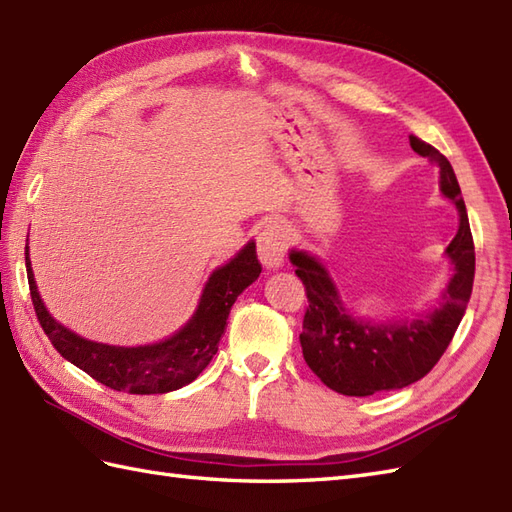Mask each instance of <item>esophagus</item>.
Segmentation results:
<instances>
[{
  "mask_svg": "<svg viewBox=\"0 0 512 512\" xmlns=\"http://www.w3.org/2000/svg\"><path fill=\"white\" fill-rule=\"evenodd\" d=\"M286 247H289V230L278 221L269 223L258 234V258L267 269H278L284 265Z\"/></svg>",
  "mask_w": 512,
  "mask_h": 512,
  "instance_id": "1",
  "label": "esophagus"
}]
</instances>
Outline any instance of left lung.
Instances as JSON below:
<instances>
[{
    "label": "left lung",
    "mask_w": 512,
    "mask_h": 512,
    "mask_svg": "<svg viewBox=\"0 0 512 512\" xmlns=\"http://www.w3.org/2000/svg\"><path fill=\"white\" fill-rule=\"evenodd\" d=\"M410 147L439 167V189L458 210V232L445 249L452 276L439 304L406 319H363L343 304L328 267L315 254L306 249L289 254L308 297L299 334L304 360L323 384L341 395L365 397L421 380L447 350L471 297L476 252L456 173L439 149L417 136H410Z\"/></svg>",
    "instance_id": "8db88e82"
}]
</instances>
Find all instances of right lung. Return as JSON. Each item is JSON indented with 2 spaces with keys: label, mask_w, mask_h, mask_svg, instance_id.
Returning <instances> with one entry per match:
<instances>
[{
  "label": "right lung",
  "mask_w": 512,
  "mask_h": 512,
  "mask_svg": "<svg viewBox=\"0 0 512 512\" xmlns=\"http://www.w3.org/2000/svg\"><path fill=\"white\" fill-rule=\"evenodd\" d=\"M26 271L36 317L62 358L89 373L97 382L106 384L108 389L156 395L182 389L208 367L217 354L232 304L260 276L263 267L258 263L256 243L247 241L226 265L210 273L195 313L178 332L158 343L136 347L89 341L49 315L34 280L28 243Z\"/></svg>",
  "instance_id": "obj_1"
}]
</instances>
